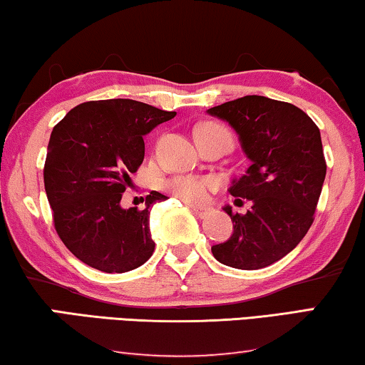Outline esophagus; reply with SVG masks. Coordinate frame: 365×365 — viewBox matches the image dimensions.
Returning <instances> with one entry per match:
<instances>
[{"label":"esophagus","instance_id":"34e87169","mask_svg":"<svg viewBox=\"0 0 365 365\" xmlns=\"http://www.w3.org/2000/svg\"><path fill=\"white\" fill-rule=\"evenodd\" d=\"M190 210H192L194 215L199 218L209 217L212 212H214V209H210V207H197V205H190Z\"/></svg>","mask_w":365,"mask_h":365}]
</instances>
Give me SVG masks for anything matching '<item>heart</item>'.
<instances>
[{"instance_id":"heart-1","label":"heart","mask_w":365,"mask_h":365,"mask_svg":"<svg viewBox=\"0 0 365 365\" xmlns=\"http://www.w3.org/2000/svg\"><path fill=\"white\" fill-rule=\"evenodd\" d=\"M197 132L223 133V135L230 137V132L227 128L220 124H215V122H207V124L200 125ZM214 186H215L214 179L199 178V176H179L170 182L171 192L178 195L179 199L190 202V204H199V202L205 200L207 192H209Z\"/></svg>"}]
</instances>
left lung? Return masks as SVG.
I'll return each mask as SVG.
<instances>
[{
	"label": "left lung",
	"mask_w": 365,
	"mask_h": 365,
	"mask_svg": "<svg viewBox=\"0 0 365 365\" xmlns=\"http://www.w3.org/2000/svg\"><path fill=\"white\" fill-rule=\"evenodd\" d=\"M207 112L233 127L251 161L228 189L237 204L248 199L251 209L241 215L223 207L233 233L212 246V255L245 271L271 266L300 243L313 223L327 176L319 128L297 106L264 96L238 98Z\"/></svg>",
	"instance_id": "obj_1"
}]
</instances>
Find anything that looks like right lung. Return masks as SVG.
Returning <instances> with one entry per match:
<instances>
[{"instance_id": "1", "label": "right lung", "mask_w": 365, "mask_h": 365, "mask_svg": "<svg viewBox=\"0 0 365 365\" xmlns=\"http://www.w3.org/2000/svg\"><path fill=\"white\" fill-rule=\"evenodd\" d=\"M176 112L133 99L89 101L73 108L48 140L43 184L60 240L78 259L103 272H127L150 259V207L124 209L122 194L145 156L143 137Z\"/></svg>"}]
</instances>
